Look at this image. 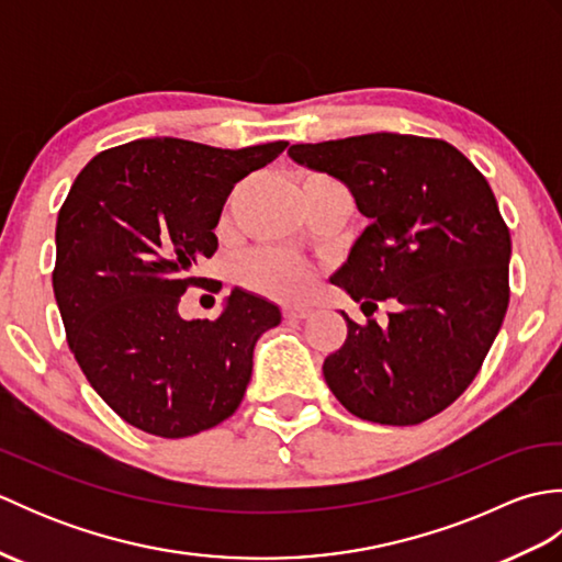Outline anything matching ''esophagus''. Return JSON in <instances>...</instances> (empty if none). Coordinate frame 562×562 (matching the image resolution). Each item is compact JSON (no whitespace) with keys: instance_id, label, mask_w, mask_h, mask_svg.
<instances>
[{"instance_id":"1","label":"esophagus","mask_w":562,"mask_h":562,"mask_svg":"<svg viewBox=\"0 0 562 562\" xmlns=\"http://www.w3.org/2000/svg\"><path fill=\"white\" fill-rule=\"evenodd\" d=\"M314 314V308L308 304H288L284 306V318L296 321V318H308Z\"/></svg>"}]
</instances>
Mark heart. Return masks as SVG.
Masks as SVG:
<instances>
[{"mask_svg": "<svg viewBox=\"0 0 562 562\" xmlns=\"http://www.w3.org/2000/svg\"><path fill=\"white\" fill-rule=\"evenodd\" d=\"M241 280L250 290L292 300L306 292L312 274L304 262L292 256L278 254V250H258L241 262Z\"/></svg>", "mask_w": 562, "mask_h": 562, "instance_id": "heart-1", "label": "heart"}]
</instances>
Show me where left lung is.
<instances>
[{
	"label": "left lung",
	"mask_w": 562,
	"mask_h": 562,
	"mask_svg": "<svg viewBox=\"0 0 562 562\" xmlns=\"http://www.w3.org/2000/svg\"><path fill=\"white\" fill-rule=\"evenodd\" d=\"M290 159L350 188L369 220L330 282L384 326L355 324L326 357L345 408L379 425H417L469 389L509 304V232L483 173L441 139L372 133L292 145Z\"/></svg>",
	"instance_id": "left-lung-1"
}]
</instances>
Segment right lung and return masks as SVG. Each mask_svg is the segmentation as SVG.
<instances>
[{
  "instance_id": "right-lung-1",
  "label": "right lung",
  "mask_w": 562,
  "mask_h": 562,
  "mask_svg": "<svg viewBox=\"0 0 562 562\" xmlns=\"http://www.w3.org/2000/svg\"><path fill=\"white\" fill-rule=\"evenodd\" d=\"M288 142L217 149L135 139L93 157L57 214L55 302L93 391L142 432L178 439L220 425L241 403L278 304L234 288L222 314L186 321L178 302L217 250L232 188Z\"/></svg>"
}]
</instances>
